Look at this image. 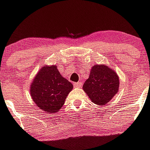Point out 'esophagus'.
Returning a JSON list of instances; mask_svg holds the SVG:
<instances>
[{"instance_id": "esophagus-1", "label": "esophagus", "mask_w": 150, "mask_h": 150, "mask_svg": "<svg viewBox=\"0 0 150 150\" xmlns=\"http://www.w3.org/2000/svg\"><path fill=\"white\" fill-rule=\"evenodd\" d=\"M82 86V82H77V83H74V86L75 88H79Z\"/></svg>"}]
</instances>
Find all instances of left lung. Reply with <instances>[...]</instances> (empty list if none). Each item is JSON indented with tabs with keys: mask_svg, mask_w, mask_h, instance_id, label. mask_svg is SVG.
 Instances as JSON below:
<instances>
[{
	"mask_svg": "<svg viewBox=\"0 0 150 150\" xmlns=\"http://www.w3.org/2000/svg\"><path fill=\"white\" fill-rule=\"evenodd\" d=\"M120 79L117 74L105 64H95L91 67L89 77L83 88L91 101L98 105L109 102L119 91Z\"/></svg>",
	"mask_w": 150,
	"mask_h": 150,
	"instance_id": "left-lung-1",
	"label": "left lung"
}]
</instances>
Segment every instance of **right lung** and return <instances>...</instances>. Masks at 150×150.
Here are the masks:
<instances>
[{
	"instance_id": "obj_1",
	"label": "right lung",
	"mask_w": 150,
	"mask_h": 150,
	"mask_svg": "<svg viewBox=\"0 0 150 150\" xmlns=\"http://www.w3.org/2000/svg\"><path fill=\"white\" fill-rule=\"evenodd\" d=\"M74 86L64 78L55 65L43 66L30 85V96L34 102L47 113H55L64 104Z\"/></svg>"
}]
</instances>
